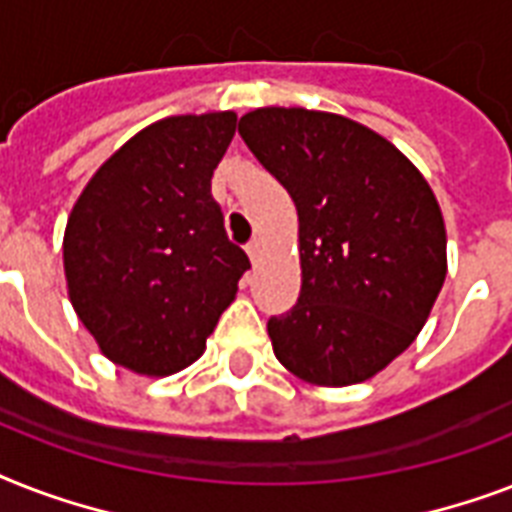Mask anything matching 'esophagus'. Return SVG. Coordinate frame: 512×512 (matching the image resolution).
<instances>
[{
	"instance_id": "34e87169",
	"label": "esophagus",
	"mask_w": 512,
	"mask_h": 512,
	"mask_svg": "<svg viewBox=\"0 0 512 512\" xmlns=\"http://www.w3.org/2000/svg\"><path fill=\"white\" fill-rule=\"evenodd\" d=\"M260 252H263V239H260V236H255V239H252V241H249V244H247L249 260L255 263L257 257H260Z\"/></svg>"
}]
</instances>
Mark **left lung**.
Returning a JSON list of instances; mask_svg holds the SVG:
<instances>
[{"label": "left lung", "mask_w": 512, "mask_h": 512, "mask_svg": "<svg viewBox=\"0 0 512 512\" xmlns=\"http://www.w3.org/2000/svg\"><path fill=\"white\" fill-rule=\"evenodd\" d=\"M239 135L292 196L300 297L268 321L273 353L311 385L345 388L401 356L446 279L436 193L390 140L308 108H257Z\"/></svg>", "instance_id": "obj_1"}]
</instances>
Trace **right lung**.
<instances>
[{
  "label": "right lung",
  "mask_w": 512,
  "mask_h": 512,
  "mask_svg": "<svg viewBox=\"0 0 512 512\" xmlns=\"http://www.w3.org/2000/svg\"><path fill=\"white\" fill-rule=\"evenodd\" d=\"M233 132V111L148 124L100 164L68 215L71 305L100 353L130 372L191 366L236 300L249 257L209 193Z\"/></svg>",
  "instance_id": "right-lung-1"
}]
</instances>
